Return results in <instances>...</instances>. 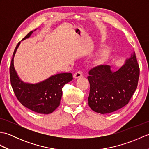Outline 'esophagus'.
I'll return each mask as SVG.
<instances>
[{
    "label": "esophagus",
    "mask_w": 149,
    "mask_h": 149,
    "mask_svg": "<svg viewBox=\"0 0 149 149\" xmlns=\"http://www.w3.org/2000/svg\"><path fill=\"white\" fill-rule=\"evenodd\" d=\"M83 73H82L81 71H78L77 72H75L74 75V77L77 79V78H79V77H83Z\"/></svg>",
    "instance_id": "obj_1"
}]
</instances>
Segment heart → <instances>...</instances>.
<instances>
[{
	"mask_svg": "<svg viewBox=\"0 0 149 149\" xmlns=\"http://www.w3.org/2000/svg\"><path fill=\"white\" fill-rule=\"evenodd\" d=\"M107 50H103L102 53H101V55L99 57V58L94 59V61H93L94 64L95 65H100L101 63H102L104 59H105L106 57L107 56Z\"/></svg>",
	"mask_w": 149,
	"mask_h": 149,
	"instance_id": "b5f03b06",
	"label": "heart"
}]
</instances>
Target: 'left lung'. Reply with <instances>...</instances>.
<instances>
[{
    "label": "left lung",
    "mask_w": 149,
    "mask_h": 149,
    "mask_svg": "<svg viewBox=\"0 0 149 149\" xmlns=\"http://www.w3.org/2000/svg\"><path fill=\"white\" fill-rule=\"evenodd\" d=\"M90 88L88 105L94 111L110 113L129 103L137 88L140 67L134 52L118 70L110 66L99 65L89 72Z\"/></svg>",
    "instance_id": "obj_1"
}]
</instances>
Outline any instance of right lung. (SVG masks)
<instances>
[{
    "label": "right lung",
    "instance_id": "1",
    "mask_svg": "<svg viewBox=\"0 0 149 149\" xmlns=\"http://www.w3.org/2000/svg\"><path fill=\"white\" fill-rule=\"evenodd\" d=\"M31 31L22 40L31 36ZM20 42L14 50L11 59L9 74L10 81L15 95L22 105L31 111L40 114L52 113L60 104L62 88L73 79L71 73H61L50 77L47 79L36 84L24 83L19 78L14 68V57Z\"/></svg>",
    "mask_w": 149,
    "mask_h": 149
}]
</instances>
